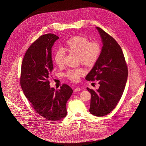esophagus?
<instances>
[{"label": "esophagus", "instance_id": "obj_1", "mask_svg": "<svg viewBox=\"0 0 146 146\" xmlns=\"http://www.w3.org/2000/svg\"><path fill=\"white\" fill-rule=\"evenodd\" d=\"M80 90H81L80 88L78 87V88H75L74 90V92H78V91H80Z\"/></svg>", "mask_w": 146, "mask_h": 146}]
</instances>
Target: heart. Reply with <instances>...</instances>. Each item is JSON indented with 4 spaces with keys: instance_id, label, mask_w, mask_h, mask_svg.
<instances>
[{
    "instance_id": "1",
    "label": "heart",
    "mask_w": 146,
    "mask_h": 146,
    "mask_svg": "<svg viewBox=\"0 0 146 146\" xmlns=\"http://www.w3.org/2000/svg\"><path fill=\"white\" fill-rule=\"evenodd\" d=\"M64 49L70 54L78 55L80 63L88 67L93 66L100 56L101 45L97 40L90 41L87 37L77 35L68 38L64 44ZM54 60L58 67H62L65 64V54L62 50L56 51ZM85 71L82 68L68 70L65 76L72 82H78L80 78L85 75Z\"/></svg>"
}]
</instances>
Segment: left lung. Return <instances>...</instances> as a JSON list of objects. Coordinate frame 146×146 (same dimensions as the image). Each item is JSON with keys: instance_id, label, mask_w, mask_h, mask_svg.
<instances>
[{"instance_id": "8db88e82", "label": "left lung", "mask_w": 146, "mask_h": 146, "mask_svg": "<svg viewBox=\"0 0 146 146\" xmlns=\"http://www.w3.org/2000/svg\"><path fill=\"white\" fill-rule=\"evenodd\" d=\"M103 42L100 56L85 78L87 81L97 80L98 90L87 88L91 95L90 112L96 116L110 113L117 106L124 91L128 68L119 45L111 35L96 27Z\"/></svg>"}]
</instances>
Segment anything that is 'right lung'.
<instances>
[{
  "label": "right lung",
  "instance_id": "right-lung-1",
  "mask_svg": "<svg viewBox=\"0 0 146 146\" xmlns=\"http://www.w3.org/2000/svg\"><path fill=\"white\" fill-rule=\"evenodd\" d=\"M58 38L55 34H46L30 46L22 61L20 78L21 88L31 106L41 116L51 121L66 116V102L73 92L65 84L59 90L49 85L54 69L51 49Z\"/></svg>",
  "mask_w": 146,
  "mask_h": 146
}]
</instances>
